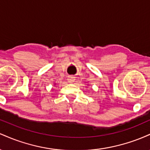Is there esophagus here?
I'll return each mask as SVG.
<instances>
[{
    "instance_id": "1",
    "label": "esophagus",
    "mask_w": 150,
    "mask_h": 150,
    "mask_svg": "<svg viewBox=\"0 0 150 150\" xmlns=\"http://www.w3.org/2000/svg\"><path fill=\"white\" fill-rule=\"evenodd\" d=\"M68 81L70 83H73L74 81H75V78H74V77H68Z\"/></svg>"
}]
</instances>
